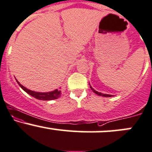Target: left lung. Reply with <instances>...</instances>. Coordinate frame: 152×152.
Returning <instances> with one entry per match:
<instances>
[{"instance_id": "1", "label": "left lung", "mask_w": 152, "mask_h": 152, "mask_svg": "<svg viewBox=\"0 0 152 152\" xmlns=\"http://www.w3.org/2000/svg\"><path fill=\"white\" fill-rule=\"evenodd\" d=\"M90 88H91V89L93 91H94L95 94H96L97 95H99V96H105V97H108V96H112V95H110V94H102V93H101V92H99V91H96V90H94V89H93V88L91 87V86H90Z\"/></svg>"}]
</instances>
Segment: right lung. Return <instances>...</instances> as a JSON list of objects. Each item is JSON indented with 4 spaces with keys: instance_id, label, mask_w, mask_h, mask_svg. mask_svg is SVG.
I'll return each mask as SVG.
<instances>
[{
    "instance_id": "right-lung-1",
    "label": "right lung",
    "mask_w": 152,
    "mask_h": 152,
    "mask_svg": "<svg viewBox=\"0 0 152 152\" xmlns=\"http://www.w3.org/2000/svg\"><path fill=\"white\" fill-rule=\"evenodd\" d=\"M17 81L18 84L21 86V88L24 91H25L27 94H29L31 96H32L33 97L36 98L37 99H40V100H52V99H58L61 95V91L58 89H56L55 91H50V92H36V91H31V90L26 89V87H24V86H22V85L20 84L19 81Z\"/></svg>"
}]
</instances>
